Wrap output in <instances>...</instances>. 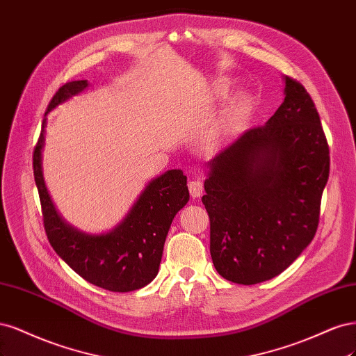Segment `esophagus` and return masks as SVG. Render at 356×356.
<instances>
[{"label":"esophagus","mask_w":356,"mask_h":356,"mask_svg":"<svg viewBox=\"0 0 356 356\" xmlns=\"http://www.w3.org/2000/svg\"><path fill=\"white\" fill-rule=\"evenodd\" d=\"M188 189H189L191 197L198 198V197H201V195H202L204 183H202V180H200V179H193V180H191V181L188 183Z\"/></svg>","instance_id":"1"}]
</instances>
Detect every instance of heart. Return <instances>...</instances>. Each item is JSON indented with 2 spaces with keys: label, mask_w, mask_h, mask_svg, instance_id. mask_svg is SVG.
I'll list each match as a JSON object with an SVG mask.
<instances>
[{
  "label": "heart",
  "mask_w": 356,
  "mask_h": 356,
  "mask_svg": "<svg viewBox=\"0 0 356 356\" xmlns=\"http://www.w3.org/2000/svg\"><path fill=\"white\" fill-rule=\"evenodd\" d=\"M229 90H231V83H220L219 86H216L214 93L216 96L222 97L229 93ZM251 111H253V97L248 93H241L235 96L229 102V105L223 112L222 120L214 127L210 136V143L219 145L220 142L229 139V137L235 136L244 127Z\"/></svg>",
  "instance_id": "heart-1"
}]
</instances>
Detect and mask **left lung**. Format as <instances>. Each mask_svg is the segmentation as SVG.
<instances>
[{"label": "left lung", "mask_w": 356, "mask_h": 356, "mask_svg": "<svg viewBox=\"0 0 356 356\" xmlns=\"http://www.w3.org/2000/svg\"><path fill=\"white\" fill-rule=\"evenodd\" d=\"M285 99L209 161L202 204L219 275L253 285L277 277L311 244L330 175V149L312 97L285 76Z\"/></svg>", "instance_id": "left-lung-1"}]
</instances>
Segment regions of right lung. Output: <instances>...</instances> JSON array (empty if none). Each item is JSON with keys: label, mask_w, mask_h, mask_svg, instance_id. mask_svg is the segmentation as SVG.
I'll return each mask as SVG.
<instances>
[{"label": "right lung", "mask_w": 356, "mask_h": 356, "mask_svg": "<svg viewBox=\"0 0 356 356\" xmlns=\"http://www.w3.org/2000/svg\"><path fill=\"white\" fill-rule=\"evenodd\" d=\"M87 86V79L66 83L50 100L47 112L81 93ZM44 129L45 121L33 149L32 164L44 229L53 250L79 277L100 289L127 293L147 285L158 273L171 222L189 201L186 176H183L181 170H168L149 181L125 219L111 232L102 235L79 232L57 214L45 188L41 165Z\"/></svg>", "instance_id": "1"}]
</instances>
